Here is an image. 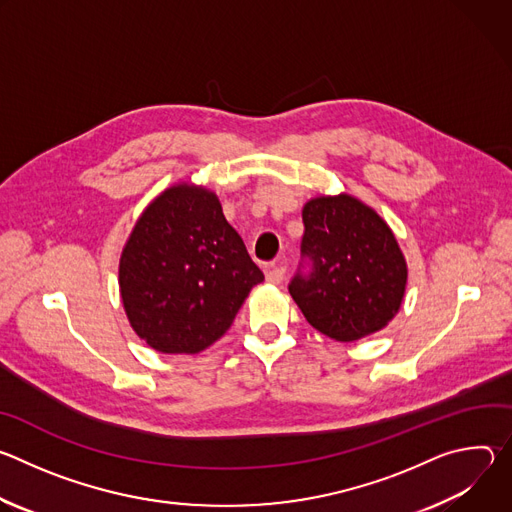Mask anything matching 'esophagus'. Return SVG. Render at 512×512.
Returning a JSON list of instances; mask_svg holds the SVG:
<instances>
[{
  "instance_id": "obj_1",
  "label": "esophagus",
  "mask_w": 512,
  "mask_h": 512,
  "mask_svg": "<svg viewBox=\"0 0 512 512\" xmlns=\"http://www.w3.org/2000/svg\"><path fill=\"white\" fill-rule=\"evenodd\" d=\"M267 281L269 283H281L283 281V277H285V265L283 263H273L269 269H267Z\"/></svg>"
}]
</instances>
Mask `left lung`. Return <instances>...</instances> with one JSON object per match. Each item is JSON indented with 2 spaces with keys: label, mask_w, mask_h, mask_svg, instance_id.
Segmentation results:
<instances>
[{
  "label": "left lung",
  "mask_w": 512,
  "mask_h": 512,
  "mask_svg": "<svg viewBox=\"0 0 512 512\" xmlns=\"http://www.w3.org/2000/svg\"><path fill=\"white\" fill-rule=\"evenodd\" d=\"M302 257L289 294L322 334L354 342L383 330L399 312L407 263L383 218L350 194L318 196L302 210Z\"/></svg>",
  "instance_id": "1"
}]
</instances>
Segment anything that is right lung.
I'll return each instance as SVG.
<instances>
[{"instance_id": "obj_1", "label": "right lung", "mask_w": 512, "mask_h": 512, "mask_svg": "<svg viewBox=\"0 0 512 512\" xmlns=\"http://www.w3.org/2000/svg\"><path fill=\"white\" fill-rule=\"evenodd\" d=\"M261 281L216 194L190 184L148 204L119 259L127 320L164 354H196L214 344Z\"/></svg>"}]
</instances>
